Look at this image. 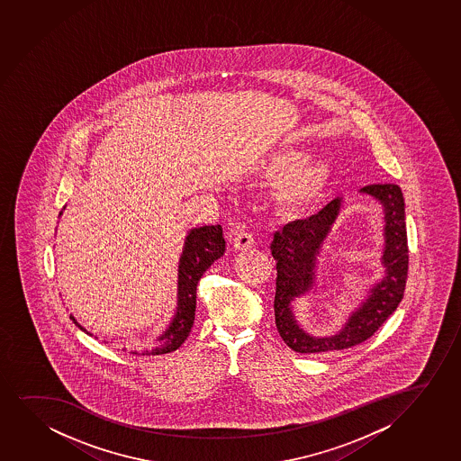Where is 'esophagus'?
I'll return each instance as SVG.
<instances>
[{
	"mask_svg": "<svg viewBox=\"0 0 461 461\" xmlns=\"http://www.w3.org/2000/svg\"><path fill=\"white\" fill-rule=\"evenodd\" d=\"M251 247H255V240H253V236L250 233L240 231V233L234 236V250H250Z\"/></svg>",
	"mask_w": 461,
	"mask_h": 461,
	"instance_id": "esophagus-1",
	"label": "esophagus"
}]
</instances>
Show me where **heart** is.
<instances>
[{
    "mask_svg": "<svg viewBox=\"0 0 461 461\" xmlns=\"http://www.w3.org/2000/svg\"><path fill=\"white\" fill-rule=\"evenodd\" d=\"M249 174L276 180L270 203L285 217L299 219L317 210L329 195L335 170L327 159H310V153L291 145L261 149L247 164Z\"/></svg>",
    "mask_w": 461,
    "mask_h": 461,
    "instance_id": "obj_1",
    "label": "heart"
}]
</instances>
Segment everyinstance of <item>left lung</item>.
Wrapping results in <instances>:
<instances>
[{"instance_id":"obj_1","label":"left lung","mask_w":461,"mask_h":461,"mask_svg":"<svg viewBox=\"0 0 461 461\" xmlns=\"http://www.w3.org/2000/svg\"><path fill=\"white\" fill-rule=\"evenodd\" d=\"M375 198L383 210L382 264L384 276L367 291L339 331L330 336H312L302 329L294 314V302L310 294L316 283V269L323 244L331 233L342 210V198H335L317 214L305 221L287 223L274 234L270 244L276 259V330L286 346L299 353H323L342 350L365 342L377 331L401 303L408 276L407 225L405 200L397 185H371L359 189Z\"/></svg>"}]
</instances>
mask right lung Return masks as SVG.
Segmentation results:
<instances>
[{"label":"right lung","mask_w":461,"mask_h":461,"mask_svg":"<svg viewBox=\"0 0 461 461\" xmlns=\"http://www.w3.org/2000/svg\"><path fill=\"white\" fill-rule=\"evenodd\" d=\"M66 210V206H64ZM62 211L59 212V217ZM225 253V240L221 225H204V227L192 228L185 236L183 253L178 264V293H176V308L172 321L168 323L161 335L156 338L158 344L145 350H132L138 355H161V353L174 352L191 333L194 319H195V305H197V285L211 264L219 259ZM73 323L87 335L94 336L84 329L75 317L70 316ZM126 350V348H123Z\"/></svg>","instance_id":"right-lung-1"}]
</instances>
